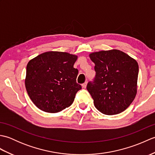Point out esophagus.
Returning a JSON list of instances; mask_svg holds the SVG:
<instances>
[{
    "label": "esophagus",
    "instance_id": "esophagus-1",
    "mask_svg": "<svg viewBox=\"0 0 155 155\" xmlns=\"http://www.w3.org/2000/svg\"><path fill=\"white\" fill-rule=\"evenodd\" d=\"M87 82H85V83H84L83 84H82V87H83V88H85L87 87Z\"/></svg>",
    "mask_w": 155,
    "mask_h": 155
}]
</instances>
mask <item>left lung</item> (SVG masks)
I'll list each match as a JSON object with an SVG mask.
<instances>
[{
	"mask_svg": "<svg viewBox=\"0 0 155 155\" xmlns=\"http://www.w3.org/2000/svg\"><path fill=\"white\" fill-rule=\"evenodd\" d=\"M96 75L87 88L101 113L119 114L129 107L137 94L139 65L119 50L102 51L90 54Z\"/></svg>",
	"mask_w": 155,
	"mask_h": 155,
	"instance_id": "8db88e82",
	"label": "left lung"
}]
</instances>
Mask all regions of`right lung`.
<instances>
[{
  "mask_svg": "<svg viewBox=\"0 0 155 155\" xmlns=\"http://www.w3.org/2000/svg\"><path fill=\"white\" fill-rule=\"evenodd\" d=\"M77 59V56L68 52L49 51L28 62L26 89L39 109L58 113L73 103L82 88L76 80L78 71L73 67Z\"/></svg>",
  "mask_w": 155,
  "mask_h": 155,
  "instance_id": "1",
  "label": "right lung"
}]
</instances>
